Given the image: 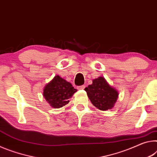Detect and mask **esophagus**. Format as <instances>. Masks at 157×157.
<instances>
[{
  "label": "esophagus",
  "instance_id": "esophagus-1",
  "mask_svg": "<svg viewBox=\"0 0 157 157\" xmlns=\"http://www.w3.org/2000/svg\"><path fill=\"white\" fill-rule=\"evenodd\" d=\"M85 88H86V86H78V90H83Z\"/></svg>",
  "mask_w": 157,
  "mask_h": 157
}]
</instances>
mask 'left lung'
<instances>
[{
  "mask_svg": "<svg viewBox=\"0 0 157 157\" xmlns=\"http://www.w3.org/2000/svg\"><path fill=\"white\" fill-rule=\"evenodd\" d=\"M92 104L101 110L111 109L118 97L117 90L112 88L102 76L94 79L92 84L85 88Z\"/></svg>",
  "mask_w": 157,
  "mask_h": 157,
  "instance_id": "8db88e82",
  "label": "left lung"
}]
</instances>
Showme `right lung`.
<instances>
[{
	"instance_id": "1",
	"label": "right lung",
	"mask_w": 157,
	"mask_h": 157,
	"mask_svg": "<svg viewBox=\"0 0 157 157\" xmlns=\"http://www.w3.org/2000/svg\"><path fill=\"white\" fill-rule=\"evenodd\" d=\"M76 91L69 82L58 75L44 87L43 95L51 107L59 109L67 104Z\"/></svg>"
}]
</instances>
